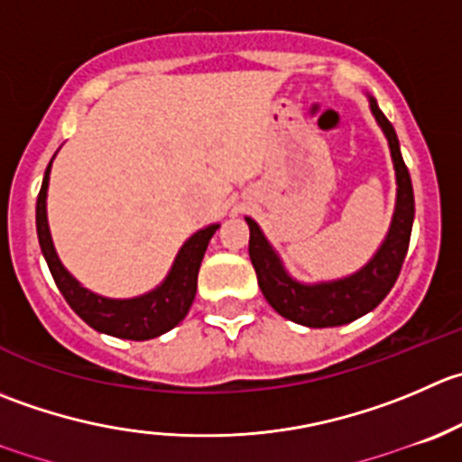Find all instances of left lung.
Here are the masks:
<instances>
[{
	"instance_id": "left-lung-1",
	"label": "left lung",
	"mask_w": 462,
	"mask_h": 462,
	"mask_svg": "<svg viewBox=\"0 0 462 462\" xmlns=\"http://www.w3.org/2000/svg\"><path fill=\"white\" fill-rule=\"evenodd\" d=\"M370 110L382 126L391 146V158L395 164L397 178V200L395 214H393L391 230L386 239L379 245L377 254L365 263L355 275L343 277L334 282H318V284H302L286 273L284 263L277 257L273 245L259 230L253 218L245 217L250 227V262L257 273L259 289L273 309L280 316L298 322L304 327H338L356 320L373 311L395 286L400 277L402 263H404L406 250H409L411 230H413L415 200L413 185H411L409 169L400 151V140L388 122L386 115L379 110L377 101L370 97Z\"/></svg>"
}]
</instances>
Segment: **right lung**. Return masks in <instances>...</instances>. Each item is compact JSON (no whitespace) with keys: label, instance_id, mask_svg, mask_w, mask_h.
Returning a JSON list of instances; mask_svg holds the SVG:
<instances>
[{"label":"right lung","instance_id":"1","mask_svg":"<svg viewBox=\"0 0 462 462\" xmlns=\"http://www.w3.org/2000/svg\"><path fill=\"white\" fill-rule=\"evenodd\" d=\"M49 171H51V162H49L47 171H44L38 203H35V227H38V241L44 259H47L49 271H51L53 282L60 289L67 304L92 329L117 336V338L149 340L173 329L187 316L191 302H194L200 262H203L209 239L218 230V223L203 227V230H199L185 241L180 253L176 254V262H173L167 280L158 289L149 291V293L140 295V298H103V295H97L89 289H85V286H80L69 275V271L62 266L60 259H58L47 223Z\"/></svg>","mask_w":462,"mask_h":462}]
</instances>
